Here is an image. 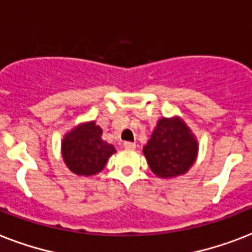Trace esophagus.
<instances>
[{
    "label": "esophagus",
    "instance_id": "1",
    "mask_svg": "<svg viewBox=\"0 0 252 252\" xmlns=\"http://www.w3.org/2000/svg\"><path fill=\"white\" fill-rule=\"evenodd\" d=\"M124 148H126V150H134L136 149V144H134V142L126 141V142H124Z\"/></svg>",
    "mask_w": 252,
    "mask_h": 252
}]
</instances>
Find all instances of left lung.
Instances as JSON below:
<instances>
[{
    "mask_svg": "<svg viewBox=\"0 0 252 252\" xmlns=\"http://www.w3.org/2000/svg\"><path fill=\"white\" fill-rule=\"evenodd\" d=\"M150 170L161 178H174L189 170L196 159L197 141L180 119H161L144 146Z\"/></svg>",
    "mask_w": 252,
    "mask_h": 252,
    "instance_id": "left-lung-1",
    "label": "left lung"
}]
</instances>
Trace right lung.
<instances>
[{
	"mask_svg": "<svg viewBox=\"0 0 252 252\" xmlns=\"http://www.w3.org/2000/svg\"><path fill=\"white\" fill-rule=\"evenodd\" d=\"M102 129L94 122L77 126L63 141V158L77 175H94L102 171L115 148L102 140Z\"/></svg>",
	"mask_w": 252,
	"mask_h": 252,
	"instance_id": "right-lung-1",
	"label": "right lung"
}]
</instances>
